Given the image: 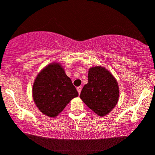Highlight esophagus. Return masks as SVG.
<instances>
[{"label": "esophagus", "mask_w": 155, "mask_h": 155, "mask_svg": "<svg viewBox=\"0 0 155 155\" xmlns=\"http://www.w3.org/2000/svg\"><path fill=\"white\" fill-rule=\"evenodd\" d=\"M81 90H82V87H77V91H78V94H80Z\"/></svg>", "instance_id": "obj_1"}]
</instances>
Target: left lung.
Wrapping results in <instances>:
<instances>
[{
  "label": "left lung",
  "mask_w": 155,
  "mask_h": 155,
  "mask_svg": "<svg viewBox=\"0 0 155 155\" xmlns=\"http://www.w3.org/2000/svg\"><path fill=\"white\" fill-rule=\"evenodd\" d=\"M80 97L97 116H105L118 102L119 88L117 81L105 68H90L88 83L83 87Z\"/></svg>",
  "instance_id": "8db88e82"
}]
</instances>
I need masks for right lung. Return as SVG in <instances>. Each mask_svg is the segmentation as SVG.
Returning a JSON list of instances; mask_svg holds the SVG:
<instances>
[{
  "instance_id": "obj_1",
  "label": "right lung",
  "mask_w": 155,
  "mask_h": 155,
  "mask_svg": "<svg viewBox=\"0 0 155 155\" xmlns=\"http://www.w3.org/2000/svg\"><path fill=\"white\" fill-rule=\"evenodd\" d=\"M78 93L66 75L61 64L51 63L37 75L32 87V97L40 111L54 118Z\"/></svg>"
}]
</instances>
